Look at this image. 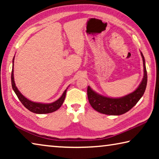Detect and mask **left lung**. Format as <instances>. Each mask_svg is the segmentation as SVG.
Here are the masks:
<instances>
[{"instance_id": "left-lung-1", "label": "left lung", "mask_w": 159, "mask_h": 159, "mask_svg": "<svg viewBox=\"0 0 159 159\" xmlns=\"http://www.w3.org/2000/svg\"><path fill=\"white\" fill-rule=\"evenodd\" d=\"M143 60L144 76L141 83L133 93L120 98H110L100 95L88 86V98L93 108L101 114L118 116L125 114L138 103L143 96L147 83V69L143 54L140 52Z\"/></svg>"}]
</instances>
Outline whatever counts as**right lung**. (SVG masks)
Masks as SVG:
<instances>
[{
	"mask_svg": "<svg viewBox=\"0 0 159 159\" xmlns=\"http://www.w3.org/2000/svg\"><path fill=\"white\" fill-rule=\"evenodd\" d=\"M14 59L15 56L12 60V69L11 74L12 87L13 90H14V92L15 93L16 95H17L18 99H20V101L21 102V104L30 111L39 114H49V113L54 112L57 111L58 109H60V107L62 105L64 99H65L66 90L68 88L64 90V92L60 98L54 102H52V103H41V102H35L29 100V99L25 98V97L20 93V91L18 90V88L15 85L14 79V69H13V68H14Z\"/></svg>",
	"mask_w": 159,
	"mask_h": 159,
	"instance_id": "right-lung-1",
	"label": "right lung"
}]
</instances>
